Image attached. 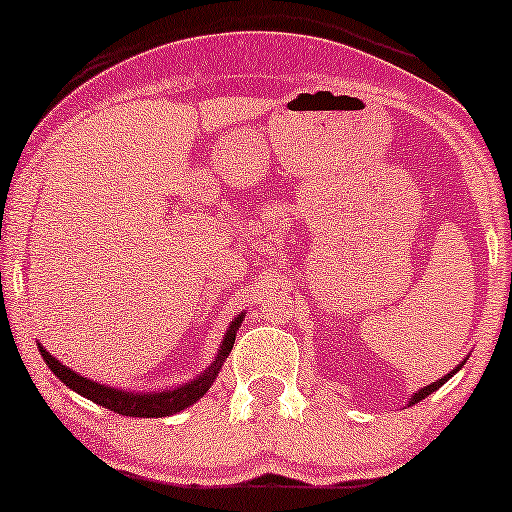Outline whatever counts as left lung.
Returning a JSON list of instances; mask_svg holds the SVG:
<instances>
[{
    "instance_id": "1",
    "label": "left lung",
    "mask_w": 512,
    "mask_h": 512,
    "mask_svg": "<svg viewBox=\"0 0 512 512\" xmlns=\"http://www.w3.org/2000/svg\"><path fill=\"white\" fill-rule=\"evenodd\" d=\"M466 363V359L459 363V366H454V370H450V373L447 375H443L440 377V380H436V382H431V384H426V387H422V389H417V394H412V398L408 401V405H415V403H419L422 401V398H426L429 394H433V391H438L440 387H443V384L450 380V377H454V373H457V370H461V366H464Z\"/></svg>"
}]
</instances>
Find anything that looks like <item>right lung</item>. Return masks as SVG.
<instances>
[{"label":"right lung","instance_id":"add662e5","mask_svg":"<svg viewBox=\"0 0 512 512\" xmlns=\"http://www.w3.org/2000/svg\"><path fill=\"white\" fill-rule=\"evenodd\" d=\"M244 317H247V312H240L233 321H230L214 361L209 363L198 377L179 384V387L160 389V391H132V389L109 387V384L90 380V377H83L76 373V370L65 366V363H60L55 356H51V352H46L44 345H37V347L41 356H44L46 366L53 370L55 377H58L60 382H65L69 389L76 391V394L88 398V401L102 405V408L107 410H114L118 415H125V417H170V415H177L181 410H186L188 405L200 401V398L207 394L216 377H219V370L223 363H226L230 349L235 345V335L240 331Z\"/></svg>","mask_w":512,"mask_h":512}]
</instances>
